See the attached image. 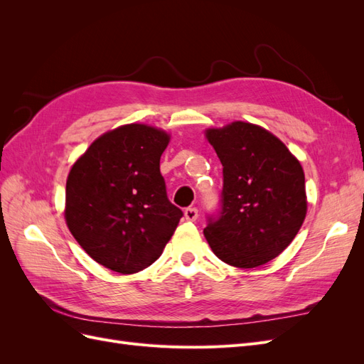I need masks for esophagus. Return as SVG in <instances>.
Masks as SVG:
<instances>
[{
  "mask_svg": "<svg viewBox=\"0 0 364 364\" xmlns=\"http://www.w3.org/2000/svg\"><path fill=\"white\" fill-rule=\"evenodd\" d=\"M183 215L186 220H188V222H196L197 217H199V211H197L196 208H186Z\"/></svg>",
  "mask_w": 364,
  "mask_h": 364,
  "instance_id": "esophagus-1",
  "label": "esophagus"
}]
</instances>
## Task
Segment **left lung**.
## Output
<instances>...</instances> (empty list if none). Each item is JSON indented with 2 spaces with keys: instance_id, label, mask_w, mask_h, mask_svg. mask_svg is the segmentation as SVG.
<instances>
[{
  "instance_id": "1",
  "label": "left lung",
  "mask_w": 364,
  "mask_h": 364,
  "mask_svg": "<svg viewBox=\"0 0 364 364\" xmlns=\"http://www.w3.org/2000/svg\"><path fill=\"white\" fill-rule=\"evenodd\" d=\"M205 136L223 165V208L203 229L229 266L253 269L277 258L306 215L304 168L272 132L247 121L209 127Z\"/></svg>"
}]
</instances>
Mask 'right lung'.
<instances>
[{
	"mask_svg": "<svg viewBox=\"0 0 364 364\" xmlns=\"http://www.w3.org/2000/svg\"><path fill=\"white\" fill-rule=\"evenodd\" d=\"M171 135L132 123L107 130L68 173L65 222L94 261L121 274L155 262L179 225L159 161Z\"/></svg>",
	"mask_w": 364,
	"mask_h": 364,
	"instance_id": "right-lung-1",
	"label": "right lung"
}]
</instances>
